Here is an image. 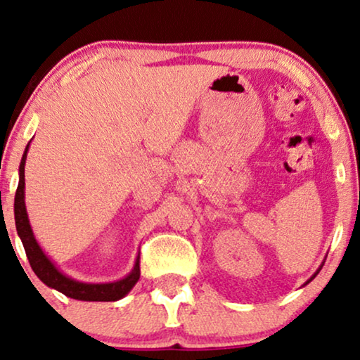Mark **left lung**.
Returning <instances> with one entry per match:
<instances>
[{
	"instance_id": "1",
	"label": "left lung",
	"mask_w": 360,
	"mask_h": 360,
	"mask_svg": "<svg viewBox=\"0 0 360 360\" xmlns=\"http://www.w3.org/2000/svg\"><path fill=\"white\" fill-rule=\"evenodd\" d=\"M319 271H320V268H319ZM319 271H317V273H319ZM317 273H315V275H317ZM315 275H314L312 278H315ZM312 278H310V280H312ZM310 280H309V281H310ZM309 281H307V283H309ZM307 283H305V284H307Z\"/></svg>"
}]
</instances>
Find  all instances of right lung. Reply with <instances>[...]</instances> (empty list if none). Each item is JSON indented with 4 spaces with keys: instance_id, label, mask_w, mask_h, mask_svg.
Segmentation results:
<instances>
[{
    "instance_id": "add662e5",
    "label": "right lung",
    "mask_w": 360,
    "mask_h": 360,
    "mask_svg": "<svg viewBox=\"0 0 360 360\" xmlns=\"http://www.w3.org/2000/svg\"><path fill=\"white\" fill-rule=\"evenodd\" d=\"M27 150H29V146L25 147V152L22 155V160H20V166H19V186L14 197V219H15V229H18L19 238L24 244L27 259H29L32 270H34L35 275L39 276L46 286L56 289V291L63 292L64 296L71 299L96 300V302H108V300L122 299L134 286H136L139 278H141V262H139V257L136 260V265L132 268V271L120 281L80 283L66 276L64 273L58 270L55 264H53V262L45 255V252L41 250L39 243H37L34 233H32L29 217H27V210H25V202H24V187H25L24 166H25V158H27Z\"/></svg>"
}]
</instances>
